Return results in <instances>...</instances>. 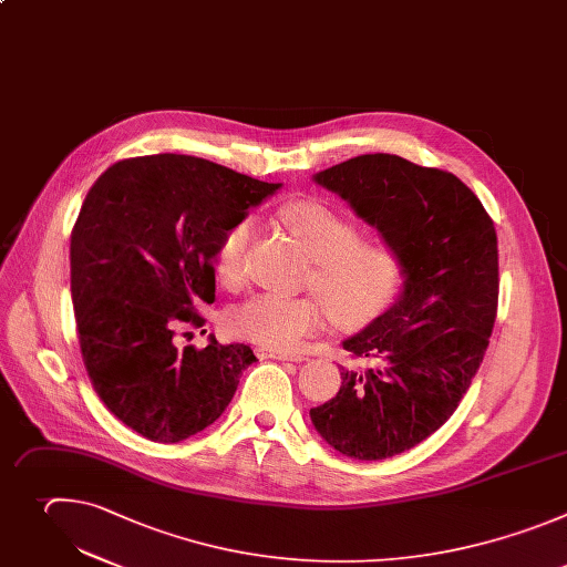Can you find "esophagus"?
<instances>
[{"mask_svg": "<svg viewBox=\"0 0 567 567\" xmlns=\"http://www.w3.org/2000/svg\"><path fill=\"white\" fill-rule=\"evenodd\" d=\"M259 360H281V362H303L306 355H290V353H281V351H270V349H259L257 351Z\"/></svg>", "mask_w": 567, "mask_h": 567, "instance_id": "1", "label": "esophagus"}]
</instances>
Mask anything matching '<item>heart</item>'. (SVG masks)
<instances>
[{"instance_id":"b5f03b06","label":"heart","mask_w":567,"mask_h":567,"mask_svg":"<svg viewBox=\"0 0 567 567\" xmlns=\"http://www.w3.org/2000/svg\"><path fill=\"white\" fill-rule=\"evenodd\" d=\"M286 230L312 259L308 284L339 323H362L391 299L400 261L389 241L360 237L358 220L321 198H297L279 212ZM250 220L225 230L214 250V272L223 284H237L250 239ZM326 309L312 295H255L228 315V328L270 351H290L321 328Z\"/></svg>"}]
</instances>
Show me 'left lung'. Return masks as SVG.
<instances>
[{
  "label": "left lung",
  "mask_w": 567,
  "mask_h": 567,
  "mask_svg": "<svg viewBox=\"0 0 567 567\" xmlns=\"http://www.w3.org/2000/svg\"><path fill=\"white\" fill-rule=\"evenodd\" d=\"M342 196L398 255V301L344 339L367 371L310 409L339 454L384 461L435 433L467 393L496 321L498 241L478 196L454 174L393 154H364L312 176Z\"/></svg>",
  "instance_id": "obj_1"
}]
</instances>
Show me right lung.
I'll return each mask as SVG.
<instances>
[{"instance_id":"obj_1","label":"right lung","mask_w":567,"mask_h":567,"mask_svg":"<svg viewBox=\"0 0 567 567\" xmlns=\"http://www.w3.org/2000/svg\"><path fill=\"white\" fill-rule=\"evenodd\" d=\"M223 165L138 156L111 165L89 189L71 233V299L82 362L104 406L154 442L209 426L257 360L246 344L178 347L214 301V250L248 207L275 194ZM189 332H183V337Z\"/></svg>"}]
</instances>
